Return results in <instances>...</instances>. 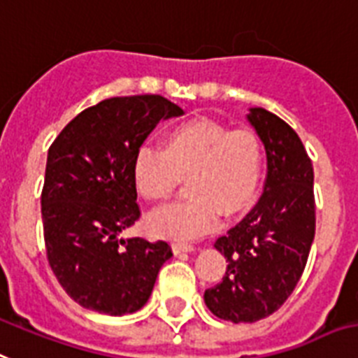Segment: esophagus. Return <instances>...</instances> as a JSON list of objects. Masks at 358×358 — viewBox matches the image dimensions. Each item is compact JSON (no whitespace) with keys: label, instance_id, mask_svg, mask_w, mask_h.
Returning <instances> with one entry per match:
<instances>
[{"label":"esophagus","instance_id":"1","mask_svg":"<svg viewBox=\"0 0 358 358\" xmlns=\"http://www.w3.org/2000/svg\"><path fill=\"white\" fill-rule=\"evenodd\" d=\"M173 250L174 254H182V252H193L194 246L191 243H184V241H174Z\"/></svg>","mask_w":358,"mask_h":358}]
</instances>
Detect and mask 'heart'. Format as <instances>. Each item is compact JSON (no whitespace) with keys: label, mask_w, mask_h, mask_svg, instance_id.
Segmentation results:
<instances>
[{"label":"heart","mask_w":358,"mask_h":358,"mask_svg":"<svg viewBox=\"0 0 358 358\" xmlns=\"http://www.w3.org/2000/svg\"><path fill=\"white\" fill-rule=\"evenodd\" d=\"M264 149L254 129H231L211 119H191L169 130L165 150L141 145L134 156L138 193L164 202L189 178V199L149 217L154 235L194 239L213 229L222 215L243 211L254 200L263 176Z\"/></svg>","instance_id":"1"}]
</instances>
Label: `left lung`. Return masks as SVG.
I'll return each instance as SVG.
<instances>
[{
    "label": "left lung",
    "mask_w": 358,
    "mask_h": 358,
    "mask_svg": "<svg viewBox=\"0 0 358 358\" xmlns=\"http://www.w3.org/2000/svg\"><path fill=\"white\" fill-rule=\"evenodd\" d=\"M266 150L264 193L239 224L215 243L228 261L220 283L204 292L208 309L234 324L263 320L287 301L315 239V171L300 136L275 113L250 110Z\"/></svg>",
    "instance_id": "obj_1"
}]
</instances>
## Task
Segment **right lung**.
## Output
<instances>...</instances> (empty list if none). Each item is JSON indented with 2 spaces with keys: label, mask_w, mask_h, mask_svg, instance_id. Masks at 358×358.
Here are the masks:
<instances>
[{
  "label": "right lung",
  "mask_w": 358,
  "mask_h": 358,
  "mask_svg": "<svg viewBox=\"0 0 358 358\" xmlns=\"http://www.w3.org/2000/svg\"><path fill=\"white\" fill-rule=\"evenodd\" d=\"M184 110L162 95L104 99L83 110L48 152L42 189L49 266L78 305L123 316L147 303L169 243L119 234L139 220L134 156L162 119Z\"/></svg>",
  "instance_id": "1"
}]
</instances>
